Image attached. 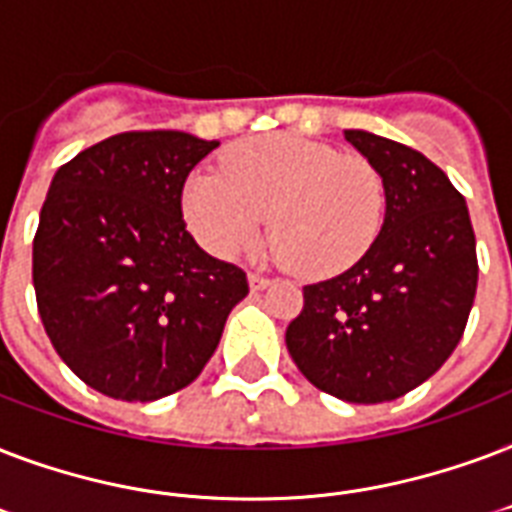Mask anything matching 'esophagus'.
<instances>
[{
    "mask_svg": "<svg viewBox=\"0 0 512 512\" xmlns=\"http://www.w3.org/2000/svg\"><path fill=\"white\" fill-rule=\"evenodd\" d=\"M248 285H251V291H264L267 285H272V280H269L267 275L251 272V275H248Z\"/></svg>",
    "mask_w": 512,
    "mask_h": 512,
    "instance_id": "34e87169",
    "label": "esophagus"
}]
</instances>
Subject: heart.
<instances>
[{"label":"heart","mask_w":512,"mask_h":512,"mask_svg":"<svg viewBox=\"0 0 512 512\" xmlns=\"http://www.w3.org/2000/svg\"><path fill=\"white\" fill-rule=\"evenodd\" d=\"M184 216L219 256L256 243L269 219L277 259L293 275L328 280L355 267L382 235L387 181L363 154L275 133L232 146L221 168L197 170L186 181Z\"/></svg>","instance_id":"1"}]
</instances>
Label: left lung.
<instances>
[{
    "instance_id": "left-lung-1",
    "label": "left lung",
    "mask_w": 512,
    "mask_h": 512,
    "mask_svg": "<svg viewBox=\"0 0 512 512\" xmlns=\"http://www.w3.org/2000/svg\"><path fill=\"white\" fill-rule=\"evenodd\" d=\"M344 138L382 170L387 219L355 267L304 285L285 344L318 390L384 403L430 379L465 334L478 285L475 235L465 197L425 154L366 130Z\"/></svg>"
}]
</instances>
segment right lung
Returning <instances> with one entry per match:
<instances>
[{"mask_svg":"<svg viewBox=\"0 0 512 512\" xmlns=\"http://www.w3.org/2000/svg\"><path fill=\"white\" fill-rule=\"evenodd\" d=\"M219 141L181 130L104 138L58 168L34 235L37 310L61 360L117 400L192 384L248 277L186 232V176Z\"/></svg>","mask_w":512,"mask_h":512,"instance_id":"add662e5","label":"right lung"}]
</instances>
